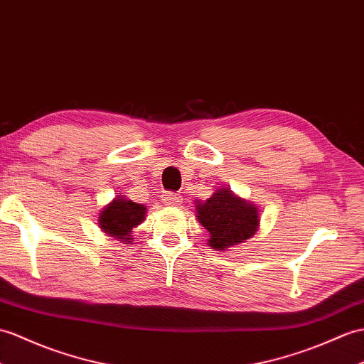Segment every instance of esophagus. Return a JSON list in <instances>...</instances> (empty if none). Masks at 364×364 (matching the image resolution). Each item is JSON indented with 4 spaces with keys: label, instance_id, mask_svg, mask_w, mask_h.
<instances>
[{
    "label": "esophagus",
    "instance_id": "1",
    "mask_svg": "<svg viewBox=\"0 0 364 364\" xmlns=\"http://www.w3.org/2000/svg\"><path fill=\"white\" fill-rule=\"evenodd\" d=\"M181 200H183L181 193H178V192H167L163 196V201L168 206H180Z\"/></svg>",
    "mask_w": 364,
    "mask_h": 364
}]
</instances>
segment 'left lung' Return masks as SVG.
<instances>
[{"label": "left lung", "instance_id": "8db88e82", "mask_svg": "<svg viewBox=\"0 0 364 364\" xmlns=\"http://www.w3.org/2000/svg\"><path fill=\"white\" fill-rule=\"evenodd\" d=\"M197 220L209 232L208 243L225 251L251 239L259 228V209L235 197L230 189H217L206 201H197Z\"/></svg>", "mask_w": 364, "mask_h": 364}]
</instances>
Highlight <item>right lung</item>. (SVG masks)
<instances>
[{"label": "right lung", "mask_w": 364, "mask_h": 364, "mask_svg": "<svg viewBox=\"0 0 364 364\" xmlns=\"http://www.w3.org/2000/svg\"><path fill=\"white\" fill-rule=\"evenodd\" d=\"M147 208L139 203L116 197L112 203L100 210L99 226L109 237L121 239V242L132 240V230L146 218Z\"/></svg>", "instance_id": "obj_1"}]
</instances>
